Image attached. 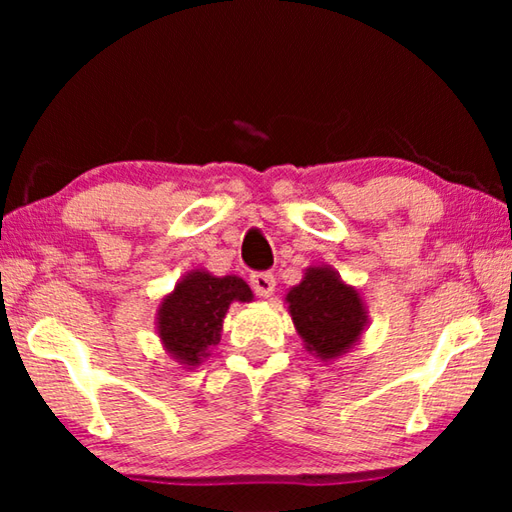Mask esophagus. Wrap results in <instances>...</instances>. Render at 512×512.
<instances>
[{"label":"esophagus","mask_w":512,"mask_h":512,"mask_svg":"<svg viewBox=\"0 0 512 512\" xmlns=\"http://www.w3.org/2000/svg\"><path fill=\"white\" fill-rule=\"evenodd\" d=\"M250 287L259 298H271L275 291V277L273 273H253L250 275Z\"/></svg>","instance_id":"34e87169"}]
</instances>
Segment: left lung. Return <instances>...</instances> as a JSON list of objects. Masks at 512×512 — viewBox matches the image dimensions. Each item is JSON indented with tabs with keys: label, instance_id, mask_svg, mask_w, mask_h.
Instances as JSON below:
<instances>
[{
	"label": "left lung",
	"instance_id": "left-lung-1",
	"mask_svg": "<svg viewBox=\"0 0 512 512\" xmlns=\"http://www.w3.org/2000/svg\"><path fill=\"white\" fill-rule=\"evenodd\" d=\"M284 300L302 345L320 361H334L350 352L370 323L359 289L327 264L305 268L302 280Z\"/></svg>",
	"mask_w": 512,
	"mask_h": 512
}]
</instances>
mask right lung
I'll return each instance as SVG.
<instances>
[{
    "mask_svg": "<svg viewBox=\"0 0 512 512\" xmlns=\"http://www.w3.org/2000/svg\"><path fill=\"white\" fill-rule=\"evenodd\" d=\"M253 298V291L241 277H219L205 268H194L160 300L155 329L162 348L180 366L196 368L221 341L223 318L232 302H250Z\"/></svg>",
    "mask_w": 512,
    "mask_h": 512,
    "instance_id": "obj_1",
    "label": "right lung"
}]
</instances>
